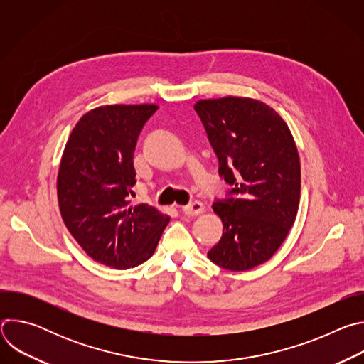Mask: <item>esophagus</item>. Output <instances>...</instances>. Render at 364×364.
<instances>
[{"label": "esophagus", "mask_w": 364, "mask_h": 364, "mask_svg": "<svg viewBox=\"0 0 364 364\" xmlns=\"http://www.w3.org/2000/svg\"><path fill=\"white\" fill-rule=\"evenodd\" d=\"M181 212L186 216H197V215H201L204 212V205L200 201H193V203L181 207Z\"/></svg>", "instance_id": "34e87169"}]
</instances>
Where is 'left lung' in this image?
I'll return each instance as SVG.
<instances>
[{
    "label": "left lung",
    "instance_id": "8db88e82",
    "mask_svg": "<svg viewBox=\"0 0 364 364\" xmlns=\"http://www.w3.org/2000/svg\"><path fill=\"white\" fill-rule=\"evenodd\" d=\"M218 154L220 176L236 198L215 201L223 236L207 256L216 265L249 271L274 256L299 205L301 164L282 117L265 102L225 96L194 103Z\"/></svg>",
    "mask_w": 364,
    "mask_h": 364
}]
</instances>
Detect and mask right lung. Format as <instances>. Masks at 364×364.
Instances as JSON below:
<instances>
[{"mask_svg":"<svg viewBox=\"0 0 364 364\" xmlns=\"http://www.w3.org/2000/svg\"><path fill=\"white\" fill-rule=\"evenodd\" d=\"M155 103L103 105L86 112L66 142L58 197L66 228L93 261L135 268L149 259L170 216L148 204L132 205L134 151Z\"/></svg>","mask_w":364,"mask_h":364,"instance_id":"obj_1","label":"right lung"}]
</instances>
